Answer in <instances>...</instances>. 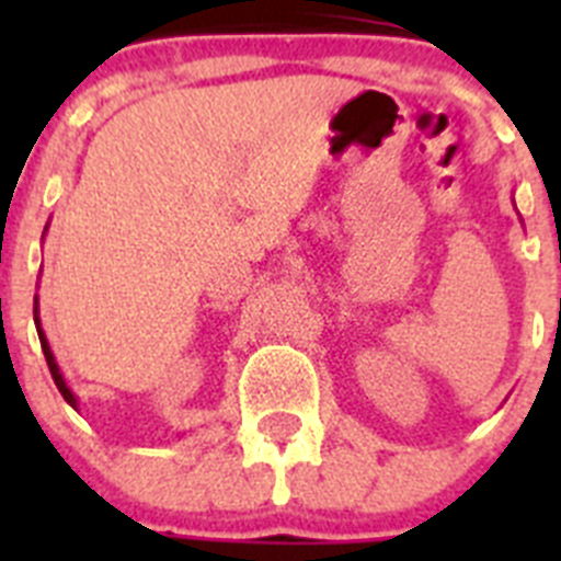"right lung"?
I'll return each instance as SVG.
<instances>
[{
  "label": "right lung",
  "mask_w": 561,
  "mask_h": 561,
  "mask_svg": "<svg viewBox=\"0 0 561 561\" xmlns=\"http://www.w3.org/2000/svg\"><path fill=\"white\" fill-rule=\"evenodd\" d=\"M33 317H36V329H38V340H42V351H44V359H47V368H49V374H53V381H56V388L61 390V396H64V401H67V404H72V408L78 410V399H76V393H72V390L67 388V381H64V376H61V370H58V365H56V356H53V351H49V342H47V336H44V331H42V323H38V297H36V306H33Z\"/></svg>",
  "instance_id": "add662e5"
}]
</instances>
